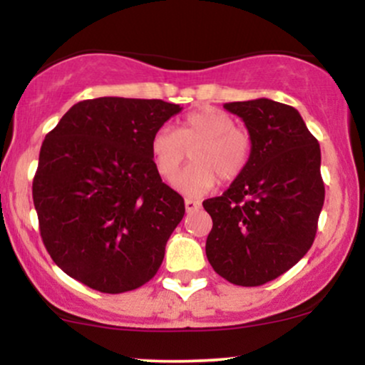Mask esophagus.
<instances>
[{"mask_svg":"<svg viewBox=\"0 0 365 365\" xmlns=\"http://www.w3.org/2000/svg\"><path fill=\"white\" fill-rule=\"evenodd\" d=\"M200 207V202L199 200H194V199H185V211L187 212H194L197 209Z\"/></svg>","mask_w":365,"mask_h":365,"instance_id":"obj_1","label":"esophagus"}]
</instances>
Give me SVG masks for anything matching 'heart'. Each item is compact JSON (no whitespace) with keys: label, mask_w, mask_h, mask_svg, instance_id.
Listing matches in <instances>:
<instances>
[{"label":"heart","mask_w":365,"mask_h":365,"mask_svg":"<svg viewBox=\"0 0 365 365\" xmlns=\"http://www.w3.org/2000/svg\"><path fill=\"white\" fill-rule=\"evenodd\" d=\"M192 150V165L175 178V187L188 195H200L216 187L217 178L232 183L242 177L250 161L252 140L235 120L217 108L190 111L178 128L161 127L150 139V156L158 173L173 178Z\"/></svg>","instance_id":"b5f03b06"}]
</instances>
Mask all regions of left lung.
Instances as JSON below:
<instances>
[{
	"mask_svg": "<svg viewBox=\"0 0 365 365\" xmlns=\"http://www.w3.org/2000/svg\"><path fill=\"white\" fill-rule=\"evenodd\" d=\"M223 108L244 120L252 153L242 177L202 202L212 217L206 255L230 283L259 287L311 249L324 204L321 149L288 104L261 98Z\"/></svg>",
	"mask_w": 365,
	"mask_h": 365,
	"instance_id": "obj_1",
	"label": "left lung"
}]
</instances>
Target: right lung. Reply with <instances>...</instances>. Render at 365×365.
I'll return each instance as SVG.
<instances>
[{
  "label": "right lung",
  "mask_w": 365,
  "mask_h": 365,
  "mask_svg": "<svg viewBox=\"0 0 365 365\" xmlns=\"http://www.w3.org/2000/svg\"><path fill=\"white\" fill-rule=\"evenodd\" d=\"M180 111L161 99H87L46 135L32 197L46 250L73 279L123 293L158 273L185 202L159 177L150 139Z\"/></svg>",
  "instance_id": "right-lung-1"
}]
</instances>
